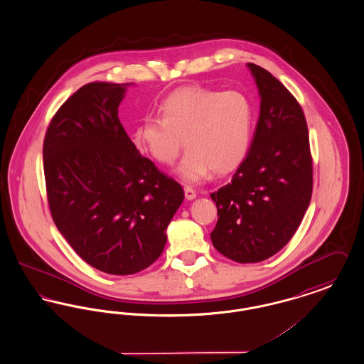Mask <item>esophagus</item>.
I'll list each match as a JSON object with an SVG mask.
<instances>
[{
  "mask_svg": "<svg viewBox=\"0 0 364 364\" xmlns=\"http://www.w3.org/2000/svg\"><path fill=\"white\" fill-rule=\"evenodd\" d=\"M184 193H186V198H187L188 200H192V199L196 198V191L193 190V188H191V187H184Z\"/></svg>",
  "mask_w": 364,
  "mask_h": 364,
  "instance_id": "1",
  "label": "esophagus"
}]
</instances>
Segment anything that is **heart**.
<instances>
[{
  "label": "heart",
  "instance_id": "heart-1",
  "mask_svg": "<svg viewBox=\"0 0 364 364\" xmlns=\"http://www.w3.org/2000/svg\"><path fill=\"white\" fill-rule=\"evenodd\" d=\"M159 113L161 119L143 120L134 141L156 162L171 166L184 140L187 153L177 169L184 181H199L210 171L229 173L248 153L254 110L240 91L184 87L162 102Z\"/></svg>",
  "mask_w": 364,
  "mask_h": 364
}]
</instances>
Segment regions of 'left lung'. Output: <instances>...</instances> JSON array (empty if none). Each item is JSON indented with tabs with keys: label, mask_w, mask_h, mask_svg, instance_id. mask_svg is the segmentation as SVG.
I'll use <instances>...</instances> for the list:
<instances>
[{
	"label": "left lung",
	"mask_w": 364,
	"mask_h": 364,
	"mask_svg": "<svg viewBox=\"0 0 364 364\" xmlns=\"http://www.w3.org/2000/svg\"><path fill=\"white\" fill-rule=\"evenodd\" d=\"M259 88L260 114L251 149L232 181L210 193L218 221L211 242L239 263L277 254L310 205L312 156L306 116L269 70L248 63Z\"/></svg>",
	"instance_id": "obj_1"
}]
</instances>
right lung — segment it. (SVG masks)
I'll return each instance as SVG.
<instances>
[{"label":"right lung","mask_w":364,"mask_h":364,"mask_svg":"<svg viewBox=\"0 0 364 364\" xmlns=\"http://www.w3.org/2000/svg\"><path fill=\"white\" fill-rule=\"evenodd\" d=\"M125 86L91 82L55 112L43 140L53 221L90 266L135 274L164 251L184 191L141 156L119 120Z\"/></svg>","instance_id":"1"}]
</instances>
